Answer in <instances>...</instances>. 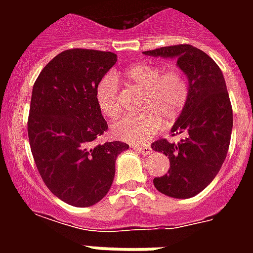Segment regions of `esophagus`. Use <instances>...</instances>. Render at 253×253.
<instances>
[{
  "instance_id": "esophagus-1",
  "label": "esophagus",
  "mask_w": 253,
  "mask_h": 253,
  "mask_svg": "<svg viewBox=\"0 0 253 253\" xmlns=\"http://www.w3.org/2000/svg\"><path fill=\"white\" fill-rule=\"evenodd\" d=\"M131 148L135 151H138L139 154L143 155H150L151 151H152L150 146H136V144H131Z\"/></svg>"
}]
</instances>
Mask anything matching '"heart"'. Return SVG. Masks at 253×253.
<instances>
[{"label": "heart", "instance_id": "b5f03b06", "mask_svg": "<svg viewBox=\"0 0 253 253\" xmlns=\"http://www.w3.org/2000/svg\"><path fill=\"white\" fill-rule=\"evenodd\" d=\"M125 79L136 90L143 91L142 114L126 115L111 126V135L122 142L140 144L162 130L163 125H172L186 109L190 94L188 77L177 67L164 68L151 63H136L126 69ZM95 99L99 110L109 118L121 113L118 80L107 73L95 86Z\"/></svg>", "mask_w": 253, "mask_h": 253}]
</instances>
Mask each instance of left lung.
I'll use <instances>...</instances> for the list:
<instances>
[{
    "label": "left lung",
    "instance_id": "8db88e82",
    "mask_svg": "<svg viewBox=\"0 0 253 253\" xmlns=\"http://www.w3.org/2000/svg\"><path fill=\"white\" fill-rule=\"evenodd\" d=\"M150 56L176 57L189 79L186 109L172 128L180 142L160 139L152 150L169 158L168 172L155 177L159 192L173 198H190L208 186L227 156L232 131V106L223 73L208 53L190 44L144 51Z\"/></svg>",
    "mask_w": 253,
    "mask_h": 253
}]
</instances>
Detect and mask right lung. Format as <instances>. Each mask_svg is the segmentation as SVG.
Returning <instances> with one entry per match:
<instances>
[{
    "label": "right lung",
    "mask_w": 253,
    "mask_h": 253,
    "mask_svg": "<svg viewBox=\"0 0 253 253\" xmlns=\"http://www.w3.org/2000/svg\"><path fill=\"white\" fill-rule=\"evenodd\" d=\"M117 55L71 48L42 69L33 87L27 119L30 147L42 180L67 204L87 208L106 196L123 142L93 143L109 128L95 86Z\"/></svg>",
    "instance_id": "1"
}]
</instances>
